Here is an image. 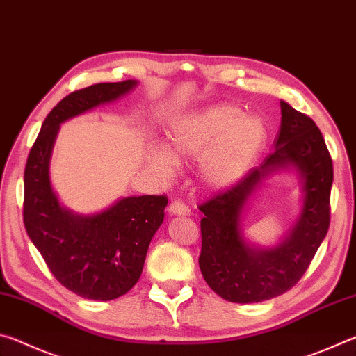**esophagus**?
Segmentation results:
<instances>
[{
    "label": "esophagus",
    "mask_w": 356,
    "mask_h": 356,
    "mask_svg": "<svg viewBox=\"0 0 356 356\" xmlns=\"http://www.w3.org/2000/svg\"><path fill=\"white\" fill-rule=\"evenodd\" d=\"M168 212L171 215H182V216H188L191 213V210L188 209V206H185L184 202L180 201H172L170 204V209H168Z\"/></svg>",
    "instance_id": "1"
}]
</instances>
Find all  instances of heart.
<instances>
[{
	"mask_svg": "<svg viewBox=\"0 0 356 356\" xmlns=\"http://www.w3.org/2000/svg\"><path fill=\"white\" fill-rule=\"evenodd\" d=\"M267 138L261 118L236 106L218 105L191 113L174 122L168 146L149 149V165L170 177L176 161L197 160V177L206 188L232 185L254 163Z\"/></svg>",
	"mask_w": 356,
	"mask_h": 356,
	"instance_id": "1",
	"label": "heart"
}]
</instances>
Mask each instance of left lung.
<instances>
[{"instance_id":"obj_1","label":"left lung","mask_w":356,"mask_h":356,"mask_svg":"<svg viewBox=\"0 0 356 356\" xmlns=\"http://www.w3.org/2000/svg\"><path fill=\"white\" fill-rule=\"evenodd\" d=\"M275 150L231 188L200 206L201 273L213 292L232 303H259L287 292L308 270L330 226L333 161L314 120L281 100ZM293 170L300 180L302 207L280 242L262 249L248 242L243 216L264 180Z\"/></svg>"}]
</instances>
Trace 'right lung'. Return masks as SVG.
I'll return each mask as SVG.
<instances>
[{
  "label": "right lung",
  "instance_id": "add662e5",
  "mask_svg": "<svg viewBox=\"0 0 356 356\" xmlns=\"http://www.w3.org/2000/svg\"><path fill=\"white\" fill-rule=\"evenodd\" d=\"M136 86V80L99 83L69 94L45 118L28 155L23 207L26 232L55 278L83 298L114 300L136 284L150 240L163 222L168 200L127 196L100 212L76 213L63 206L53 190V147L65 120L116 102Z\"/></svg>",
  "mask_w": 356,
  "mask_h": 356
}]
</instances>
